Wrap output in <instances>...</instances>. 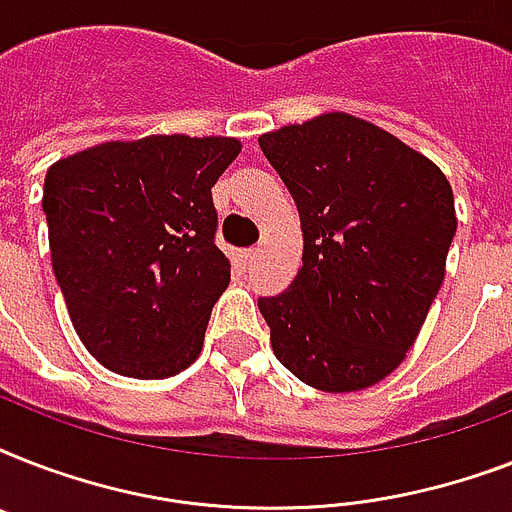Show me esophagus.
I'll return each mask as SVG.
<instances>
[{
    "label": "esophagus",
    "mask_w": 512,
    "mask_h": 512,
    "mask_svg": "<svg viewBox=\"0 0 512 512\" xmlns=\"http://www.w3.org/2000/svg\"><path fill=\"white\" fill-rule=\"evenodd\" d=\"M239 257H241V263H244V265H249V263H252V260H255V257H257V247L241 249V252H239Z\"/></svg>",
    "instance_id": "34e87169"
}]
</instances>
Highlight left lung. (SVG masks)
Masks as SVG:
<instances>
[{
    "label": "left lung",
    "mask_w": 512,
    "mask_h": 512,
    "mask_svg": "<svg viewBox=\"0 0 512 512\" xmlns=\"http://www.w3.org/2000/svg\"><path fill=\"white\" fill-rule=\"evenodd\" d=\"M303 223V268L260 297L273 353L327 393L388 377L420 335L452 247V185L436 164L356 116L260 138Z\"/></svg>",
    "instance_id": "left-lung-1"
}]
</instances>
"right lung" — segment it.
Returning <instances> with one entry per match:
<instances>
[{
  "mask_svg": "<svg viewBox=\"0 0 512 512\" xmlns=\"http://www.w3.org/2000/svg\"><path fill=\"white\" fill-rule=\"evenodd\" d=\"M239 151L236 138L151 135L47 170L52 271L76 335L111 372L164 380L201 353L231 281L212 185Z\"/></svg>",
  "mask_w": 512,
  "mask_h": 512,
  "instance_id": "right-lung-1",
  "label": "right lung"
}]
</instances>
